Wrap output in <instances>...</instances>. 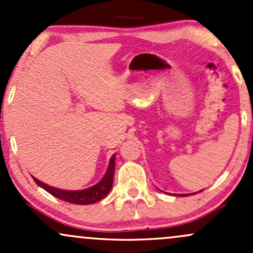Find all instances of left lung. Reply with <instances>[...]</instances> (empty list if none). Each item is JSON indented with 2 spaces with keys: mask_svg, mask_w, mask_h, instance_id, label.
Masks as SVG:
<instances>
[{
  "mask_svg": "<svg viewBox=\"0 0 253 253\" xmlns=\"http://www.w3.org/2000/svg\"><path fill=\"white\" fill-rule=\"evenodd\" d=\"M200 191H201V190H200ZM200 191H197V193H200ZM194 194H196V193H193V194H178V196H183V197H184V196L194 195ZM175 195H176V194H175Z\"/></svg>",
  "mask_w": 253,
  "mask_h": 253,
  "instance_id": "8db88e82",
  "label": "left lung"
}]
</instances>
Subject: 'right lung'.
Returning a JSON list of instances; mask_svg holds the SVG:
<instances>
[{
	"label": "right lung",
	"mask_w": 253,
	"mask_h": 253,
	"mask_svg": "<svg viewBox=\"0 0 253 253\" xmlns=\"http://www.w3.org/2000/svg\"><path fill=\"white\" fill-rule=\"evenodd\" d=\"M115 155L112 156L110 158L108 169H107L104 176L101 178V181H98L96 184L92 185V187L86 188V189L82 190H65V189H58V188L51 187V185L46 184L39 179L36 178L34 176L33 179L34 182L39 185L40 188H42L43 190H46L47 193H50L51 195L58 199L63 200L65 202L75 203V205H91L100 200H102L109 194L110 189H112L113 185V179H114V171H115Z\"/></svg>",
	"instance_id": "1"
}]
</instances>
